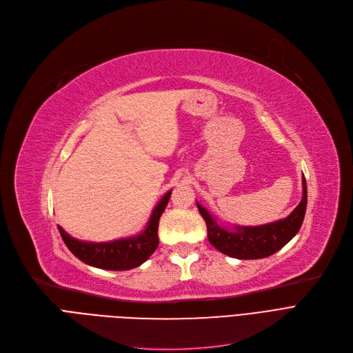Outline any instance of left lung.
<instances>
[{"mask_svg": "<svg viewBox=\"0 0 353 353\" xmlns=\"http://www.w3.org/2000/svg\"><path fill=\"white\" fill-rule=\"evenodd\" d=\"M302 190L301 203L288 217L261 226L225 225L206 208H203L199 201H196V205L208 225L209 242L219 252L234 259H240V261L263 259L281 250L298 234L303 223L307 203L305 176H302Z\"/></svg>", "mask_w": 353, "mask_h": 353, "instance_id": "8db88e82", "label": "left lung"}]
</instances>
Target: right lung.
Listing matches in <instances>:
<instances>
[{
	"label": "right lung",
	"instance_id": "obj_1",
	"mask_svg": "<svg viewBox=\"0 0 353 353\" xmlns=\"http://www.w3.org/2000/svg\"><path fill=\"white\" fill-rule=\"evenodd\" d=\"M172 190L167 192L153 209L143 232L111 242H84L70 236L61 226L60 234L70 252L81 262L105 270H130L143 265L159 246V220L169 203Z\"/></svg>",
	"mask_w": 353,
	"mask_h": 353
}]
</instances>
